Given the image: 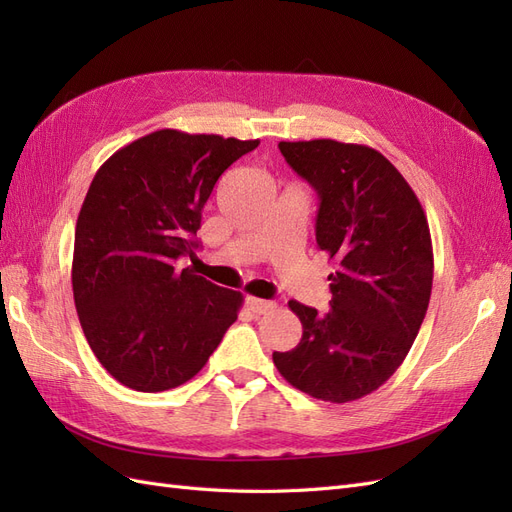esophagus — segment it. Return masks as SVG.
<instances>
[{
  "label": "esophagus",
  "instance_id": "esophagus-1",
  "mask_svg": "<svg viewBox=\"0 0 512 512\" xmlns=\"http://www.w3.org/2000/svg\"><path fill=\"white\" fill-rule=\"evenodd\" d=\"M245 305L252 309L254 314H267V312H271V309L275 307V303L273 301H265V299H256V297H247L245 299Z\"/></svg>",
  "mask_w": 512,
  "mask_h": 512
}]
</instances>
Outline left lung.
Instances as JSON below:
<instances>
[{
	"mask_svg": "<svg viewBox=\"0 0 512 512\" xmlns=\"http://www.w3.org/2000/svg\"><path fill=\"white\" fill-rule=\"evenodd\" d=\"M280 151L318 192L316 243L335 271L327 314L288 303L303 337L273 363L294 389L346 404L389 380L421 329L433 284L427 215L404 175L367 145L316 138L282 141Z\"/></svg>",
	"mask_w": 512,
	"mask_h": 512,
	"instance_id": "8db88e82",
	"label": "left lung"
}]
</instances>
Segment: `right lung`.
<instances>
[{
  "label": "right lung",
  "mask_w": 512,
  "mask_h": 512,
  "mask_svg": "<svg viewBox=\"0 0 512 512\" xmlns=\"http://www.w3.org/2000/svg\"><path fill=\"white\" fill-rule=\"evenodd\" d=\"M256 141L158 130L121 147L76 220L72 290L83 333L117 382L160 393L192 380L237 320L243 294L177 258L194 254L203 207Z\"/></svg>",
  "instance_id": "1"
}]
</instances>
